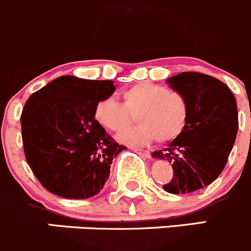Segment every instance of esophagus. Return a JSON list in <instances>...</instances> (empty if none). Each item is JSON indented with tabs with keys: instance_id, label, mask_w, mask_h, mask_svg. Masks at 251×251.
<instances>
[{
	"instance_id": "obj_1",
	"label": "esophagus",
	"mask_w": 251,
	"mask_h": 251,
	"mask_svg": "<svg viewBox=\"0 0 251 251\" xmlns=\"http://www.w3.org/2000/svg\"><path fill=\"white\" fill-rule=\"evenodd\" d=\"M130 150H133L134 152H138L139 155L144 156V157H146V158H149V157H150V156H151V155H150V151H148V150H143V149L134 148V146H131Z\"/></svg>"
}]
</instances>
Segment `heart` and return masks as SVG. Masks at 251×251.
<instances>
[{"label": "heart", "instance_id": "obj_1", "mask_svg": "<svg viewBox=\"0 0 251 251\" xmlns=\"http://www.w3.org/2000/svg\"><path fill=\"white\" fill-rule=\"evenodd\" d=\"M122 103L103 99L95 107V118L115 133L125 130L136 116L139 126L117 136L128 145H148L158 140L171 143L182 135L189 118V105L179 91L158 84H135L122 93Z\"/></svg>", "mask_w": 251, "mask_h": 251}]
</instances>
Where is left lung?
I'll use <instances>...</instances> for the list:
<instances>
[{
    "mask_svg": "<svg viewBox=\"0 0 251 251\" xmlns=\"http://www.w3.org/2000/svg\"><path fill=\"white\" fill-rule=\"evenodd\" d=\"M189 105L187 126L168 148L152 157L172 163L173 178L163 185L171 194H187L211 184L225 168L238 131L237 101L225 83L197 72L167 79Z\"/></svg>",
    "mask_w": 251,
    "mask_h": 251,
    "instance_id": "left-lung-1",
    "label": "left lung"
}]
</instances>
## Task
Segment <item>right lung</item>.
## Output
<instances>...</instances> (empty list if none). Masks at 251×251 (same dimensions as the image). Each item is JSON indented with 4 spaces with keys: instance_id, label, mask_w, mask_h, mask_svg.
<instances>
[{
    "instance_id": "obj_1",
    "label": "right lung",
    "mask_w": 251,
    "mask_h": 251,
    "mask_svg": "<svg viewBox=\"0 0 251 251\" xmlns=\"http://www.w3.org/2000/svg\"><path fill=\"white\" fill-rule=\"evenodd\" d=\"M115 90L112 80L64 75L25 102L21 123L26 162L52 194L88 199L107 182L113 158L126 148L95 120V107Z\"/></svg>"
}]
</instances>
